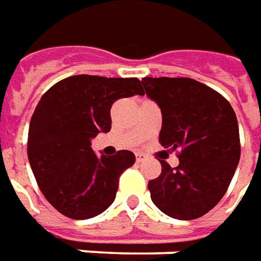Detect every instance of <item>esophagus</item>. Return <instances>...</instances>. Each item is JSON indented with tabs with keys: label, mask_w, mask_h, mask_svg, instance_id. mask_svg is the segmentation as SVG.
<instances>
[{
	"label": "esophagus",
	"mask_w": 261,
	"mask_h": 261,
	"mask_svg": "<svg viewBox=\"0 0 261 261\" xmlns=\"http://www.w3.org/2000/svg\"><path fill=\"white\" fill-rule=\"evenodd\" d=\"M145 159H146V154H143V153H136V162H138V163H142Z\"/></svg>",
	"instance_id": "obj_1"
}]
</instances>
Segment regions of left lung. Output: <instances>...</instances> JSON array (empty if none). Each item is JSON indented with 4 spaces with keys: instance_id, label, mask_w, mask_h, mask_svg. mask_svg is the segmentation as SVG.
Segmentation results:
<instances>
[{
    "instance_id": "1",
    "label": "left lung",
    "mask_w": 261,
    "mask_h": 261,
    "mask_svg": "<svg viewBox=\"0 0 261 261\" xmlns=\"http://www.w3.org/2000/svg\"><path fill=\"white\" fill-rule=\"evenodd\" d=\"M142 84L162 111L160 145L180 150L177 167L162 160V174L149 181L151 201L174 219H197L222 199L239 164L236 114L219 92L193 79L145 77Z\"/></svg>"
}]
</instances>
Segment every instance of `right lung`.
<instances>
[{"mask_svg": "<svg viewBox=\"0 0 261 261\" xmlns=\"http://www.w3.org/2000/svg\"><path fill=\"white\" fill-rule=\"evenodd\" d=\"M134 95H143L138 79L80 74L40 98L29 125L28 159L40 191L60 214L88 219L114 202L119 175L136 157L129 150L97 156L91 139L111 130L116 99Z\"/></svg>", "mask_w": 261, "mask_h": 261, "instance_id": "add662e5", "label": "right lung"}]
</instances>
